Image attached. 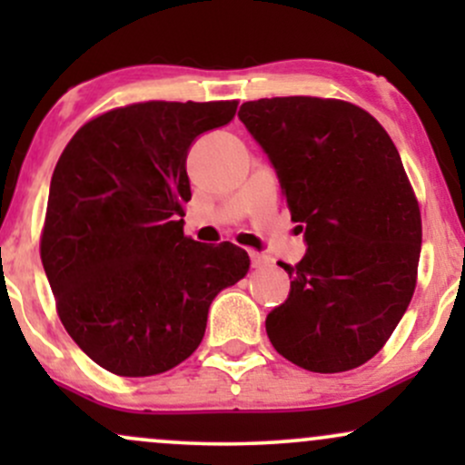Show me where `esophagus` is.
I'll return each instance as SVG.
<instances>
[{"label":"esophagus","mask_w":465,"mask_h":465,"mask_svg":"<svg viewBox=\"0 0 465 465\" xmlns=\"http://www.w3.org/2000/svg\"><path fill=\"white\" fill-rule=\"evenodd\" d=\"M249 258H251V266H253V269H264V266L271 264L269 255L258 253V251H249Z\"/></svg>","instance_id":"34e87169"}]
</instances>
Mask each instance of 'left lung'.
<instances>
[{
    "mask_svg": "<svg viewBox=\"0 0 465 465\" xmlns=\"http://www.w3.org/2000/svg\"><path fill=\"white\" fill-rule=\"evenodd\" d=\"M308 251L288 300L266 317L284 359L308 371L361 367L387 343L418 282L421 216L396 143L376 117L334 98L240 106Z\"/></svg>",
    "mask_w": 465,
    "mask_h": 465,
    "instance_id": "obj_1",
    "label": "left lung"
}]
</instances>
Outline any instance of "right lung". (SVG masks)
<instances>
[{
	"instance_id": "1",
	"label": "right lung",
	"mask_w": 465,
	"mask_h": 465,
	"mask_svg": "<svg viewBox=\"0 0 465 465\" xmlns=\"http://www.w3.org/2000/svg\"><path fill=\"white\" fill-rule=\"evenodd\" d=\"M236 109V100L120 106L80 126L58 159L41 262L67 334L115 376L183 362L212 300L247 275L244 249L183 233L190 143Z\"/></svg>"
}]
</instances>
